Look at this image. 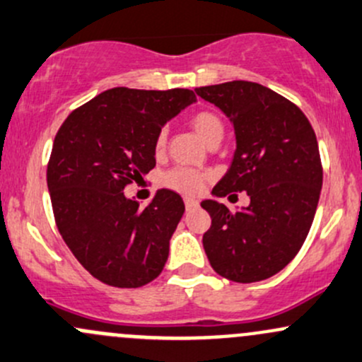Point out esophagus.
<instances>
[{"mask_svg":"<svg viewBox=\"0 0 362 362\" xmlns=\"http://www.w3.org/2000/svg\"><path fill=\"white\" fill-rule=\"evenodd\" d=\"M185 205L186 211H193V209L198 207V200H195V198H185Z\"/></svg>","mask_w":362,"mask_h":362,"instance_id":"esophagus-1","label":"esophagus"}]
</instances>
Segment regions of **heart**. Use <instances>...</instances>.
<instances>
[{"instance_id": "heart-1", "label": "heart", "mask_w": 362, "mask_h": 362, "mask_svg": "<svg viewBox=\"0 0 362 362\" xmlns=\"http://www.w3.org/2000/svg\"><path fill=\"white\" fill-rule=\"evenodd\" d=\"M189 126L195 129V133L200 136L202 141L205 145L221 139L224 134V124L223 120L217 117L214 112L209 110H200L189 117ZM167 141V133L165 129H162L160 133L155 138V151L162 153L165 148ZM162 182L170 189H176V192L185 193V195H195L202 189L205 182V174L198 173L195 169H189V167H174L169 173L164 174Z\"/></svg>"}]
</instances>
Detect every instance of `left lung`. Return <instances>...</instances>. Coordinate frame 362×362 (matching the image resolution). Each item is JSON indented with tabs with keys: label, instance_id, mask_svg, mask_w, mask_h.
<instances>
[{
	"label": "left lung",
	"instance_id": "1",
	"mask_svg": "<svg viewBox=\"0 0 362 362\" xmlns=\"http://www.w3.org/2000/svg\"><path fill=\"white\" fill-rule=\"evenodd\" d=\"M195 91L226 114L236 136L231 165L212 195L250 197L236 212L202 202L212 219L205 254L223 278L262 281L298 254L314 221L322 186L316 134L297 105L262 84L231 81Z\"/></svg>",
	"mask_w": 362,
	"mask_h": 362
}]
</instances>
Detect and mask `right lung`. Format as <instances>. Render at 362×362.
Segmentation results:
<instances>
[{"label": "right lung", "mask_w": 362, "mask_h": 362, "mask_svg": "<svg viewBox=\"0 0 362 362\" xmlns=\"http://www.w3.org/2000/svg\"><path fill=\"white\" fill-rule=\"evenodd\" d=\"M195 102L189 89L114 88L76 108L58 129L46 170L57 228L105 285L138 288L164 269L182 198L158 189L141 209L124 188L153 169L162 126Z\"/></svg>", "instance_id": "1"}]
</instances>
